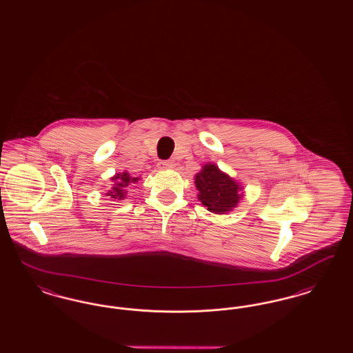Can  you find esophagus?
Instances as JSON below:
<instances>
[{"label": "esophagus", "instance_id": "1", "mask_svg": "<svg viewBox=\"0 0 353 353\" xmlns=\"http://www.w3.org/2000/svg\"><path fill=\"white\" fill-rule=\"evenodd\" d=\"M157 168L159 169H169L173 168V163L172 161H160L159 164H157Z\"/></svg>", "mask_w": 353, "mask_h": 353}]
</instances>
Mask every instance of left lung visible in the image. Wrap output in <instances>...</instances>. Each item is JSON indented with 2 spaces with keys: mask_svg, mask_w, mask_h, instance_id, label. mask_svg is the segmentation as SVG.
Segmentation results:
<instances>
[{
  "mask_svg": "<svg viewBox=\"0 0 353 353\" xmlns=\"http://www.w3.org/2000/svg\"><path fill=\"white\" fill-rule=\"evenodd\" d=\"M194 185L202 205L216 214L232 212L243 197V186L213 163L202 165L194 177Z\"/></svg>",
  "mask_w": 353,
  "mask_h": 353,
  "instance_id": "left-lung-1",
  "label": "left lung"
}]
</instances>
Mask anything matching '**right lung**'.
Returning <instances> with one entry per match:
<instances>
[{"label":"right lung","instance_id":"add662e5","mask_svg":"<svg viewBox=\"0 0 353 353\" xmlns=\"http://www.w3.org/2000/svg\"><path fill=\"white\" fill-rule=\"evenodd\" d=\"M140 180V177H134L127 170L115 173V176L111 177V189L105 193V196H110L114 200H123L125 199L127 190L130 185L136 184Z\"/></svg>","mask_w":353,"mask_h":353}]
</instances>
